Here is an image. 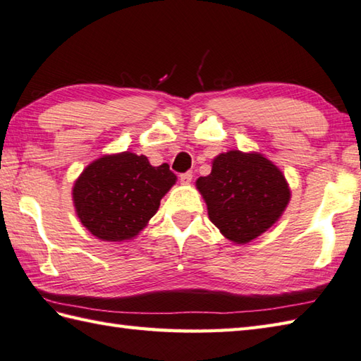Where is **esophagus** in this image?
<instances>
[{
  "mask_svg": "<svg viewBox=\"0 0 361 361\" xmlns=\"http://www.w3.org/2000/svg\"><path fill=\"white\" fill-rule=\"evenodd\" d=\"M191 179H193V173H191V171H187V173H182L180 174V182L185 183V185L191 182Z\"/></svg>",
  "mask_w": 361,
  "mask_h": 361,
  "instance_id": "obj_1",
  "label": "esophagus"
}]
</instances>
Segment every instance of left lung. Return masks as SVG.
Listing matches in <instances>:
<instances>
[{"mask_svg": "<svg viewBox=\"0 0 361 361\" xmlns=\"http://www.w3.org/2000/svg\"><path fill=\"white\" fill-rule=\"evenodd\" d=\"M209 218L238 245L268 231L290 201L282 171L262 154L229 151L213 160L212 173L196 180Z\"/></svg>", "mask_w": 361, "mask_h": 361, "instance_id": "left-lung-1", "label": "left lung"}]
</instances>
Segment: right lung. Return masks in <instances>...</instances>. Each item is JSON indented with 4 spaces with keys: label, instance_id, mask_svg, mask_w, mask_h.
<instances>
[{
    "label": "right lung",
    "instance_id": "1",
    "mask_svg": "<svg viewBox=\"0 0 361 361\" xmlns=\"http://www.w3.org/2000/svg\"><path fill=\"white\" fill-rule=\"evenodd\" d=\"M176 182L166 164L152 166L132 152L104 156L88 165L73 188L76 213L94 237L123 241L148 224Z\"/></svg>",
    "mask_w": 361,
    "mask_h": 361
}]
</instances>
